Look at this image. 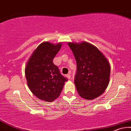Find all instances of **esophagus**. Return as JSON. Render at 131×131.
Wrapping results in <instances>:
<instances>
[{"label": "esophagus", "mask_w": 131, "mask_h": 131, "mask_svg": "<svg viewBox=\"0 0 131 131\" xmlns=\"http://www.w3.org/2000/svg\"><path fill=\"white\" fill-rule=\"evenodd\" d=\"M66 77H67L68 79H71V75L69 74H67V75H66Z\"/></svg>", "instance_id": "esophagus-1"}]
</instances>
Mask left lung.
<instances>
[{"label": "left lung", "mask_w": 131, "mask_h": 131, "mask_svg": "<svg viewBox=\"0 0 131 131\" xmlns=\"http://www.w3.org/2000/svg\"><path fill=\"white\" fill-rule=\"evenodd\" d=\"M77 62L75 83L82 98L93 100L105 92L110 83V62L96 46L89 43L69 42Z\"/></svg>", "instance_id": "1"}]
</instances>
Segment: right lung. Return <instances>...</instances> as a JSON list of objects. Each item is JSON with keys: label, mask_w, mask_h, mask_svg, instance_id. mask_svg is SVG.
Wrapping results in <instances>:
<instances>
[{"label": "right lung", "mask_w": 131, "mask_h": 131, "mask_svg": "<svg viewBox=\"0 0 131 131\" xmlns=\"http://www.w3.org/2000/svg\"><path fill=\"white\" fill-rule=\"evenodd\" d=\"M62 45V43L54 45L43 42L26 63L25 73L28 86L34 95L45 102H52L58 98L68 80L52 62Z\"/></svg>", "instance_id": "obj_1"}]
</instances>
